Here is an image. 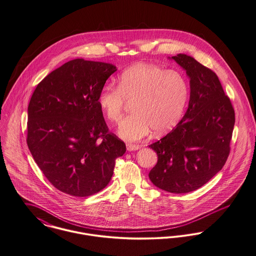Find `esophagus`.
<instances>
[{"label":"esophagus","instance_id":"1","mask_svg":"<svg viewBox=\"0 0 256 256\" xmlns=\"http://www.w3.org/2000/svg\"><path fill=\"white\" fill-rule=\"evenodd\" d=\"M126 148H127L128 152H134V150H138L140 148V146H138V144H128L126 146Z\"/></svg>","mask_w":256,"mask_h":256}]
</instances>
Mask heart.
<instances>
[{"label":"heart","mask_w":256,"mask_h":256,"mask_svg":"<svg viewBox=\"0 0 256 256\" xmlns=\"http://www.w3.org/2000/svg\"><path fill=\"white\" fill-rule=\"evenodd\" d=\"M188 94V83L179 71L137 64L118 76L117 87L104 85L96 102L110 121L118 122L125 100H134L133 114L118 127L119 137L132 142L144 139L152 130L156 135L170 131L183 114Z\"/></svg>","instance_id":"b5f03b06"}]
</instances>
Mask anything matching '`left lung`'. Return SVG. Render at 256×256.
Returning a JSON list of instances; mask_svg holds the SVG:
<instances>
[{
  "label": "left lung",
  "instance_id": "8db88e82",
  "mask_svg": "<svg viewBox=\"0 0 256 256\" xmlns=\"http://www.w3.org/2000/svg\"><path fill=\"white\" fill-rule=\"evenodd\" d=\"M168 58L186 71L190 100L176 127L148 146L158 154L148 177L165 192L186 194L206 184L223 168L230 154L234 112L212 70L185 54Z\"/></svg>",
  "mask_w": 256,
  "mask_h": 256
}]
</instances>
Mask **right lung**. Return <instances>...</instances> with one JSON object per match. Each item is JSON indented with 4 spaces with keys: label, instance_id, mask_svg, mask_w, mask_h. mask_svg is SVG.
I'll use <instances>...</instances> for the list:
<instances>
[{
    "label": "right lung",
    "instance_id": "1",
    "mask_svg": "<svg viewBox=\"0 0 256 256\" xmlns=\"http://www.w3.org/2000/svg\"><path fill=\"white\" fill-rule=\"evenodd\" d=\"M116 66L76 58L37 85L28 106L27 146L48 182L73 196L108 186L126 146L108 132L96 98Z\"/></svg>",
    "mask_w": 256,
    "mask_h": 256
}]
</instances>
